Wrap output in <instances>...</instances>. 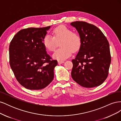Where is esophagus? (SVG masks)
<instances>
[{
  "mask_svg": "<svg viewBox=\"0 0 121 121\" xmlns=\"http://www.w3.org/2000/svg\"><path fill=\"white\" fill-rule=\"evenodd\" d=\"M64 60H58V63L59 64H63L64 63Z\"/></svg>",
  "mask_w": 121,
  "mask_h": 121,
  "instance_id": "esophagus-1",
  "label": "esophagus"
}]
</instances>
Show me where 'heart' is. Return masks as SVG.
Wrapping results in <instances>:
<instances>
[{
  "label": "heart",
  "mask_w": 121,
  "mask_h": 121,
  "mask_svg": "<svg viewBox=\"0 0 121 121\" xmlns=\"http://www.w3.org/2000/svg\"><path fill=\"white\" fill-rule=\"evenodd\" d=\"M53 36L46 35L43 43L46 49L53 52L60 43L61 48L57 49L53 54V57L58 60H65L70 56L73 52L78 50L81 46V36L78 33L73 32L72 29L64 26L55 28Z\"/></svg>",
  "instance_id": "1"
}]
</instances>
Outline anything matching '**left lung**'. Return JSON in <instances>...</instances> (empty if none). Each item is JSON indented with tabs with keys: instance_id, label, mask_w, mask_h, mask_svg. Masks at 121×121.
Returning <instances> with one entry per match:
<instances>
[{
	"instance_id": "left-lung-1",
	"label": "left lung",
	"mask_w": 121,
	"mask_h": 121,
	"mask_svg": "<svg viewBox=\"0 0 121 121\" xmlns=\"http://www.w3.org/2000/svg\"><path fill=\"white\" fill-rule=\"evenodd\" d=\"M81 36V47L72 60L73 79L86 88L98 86L107 78L111 62L108 41L95 26L85 22L71 23Z\"/></svg>"
}]
</instances>
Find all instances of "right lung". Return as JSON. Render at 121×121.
Wrapping results in <instances>:
<instances>
[{
    "label": "right lung",
    "mask_w": 121,
    "mask_h": 121,
    "mask_svg": "<svg viewBox=\"0 0 121 121\" xmlns=\"http://www.w3.org/2000/svg\"><path fill=\"white\" fill-rule=\"evenodd\" d=\"M50 26L22 29L14 36L9 48V64L19 83L26 88L40 90L52 82L57 65L43 43Z\"/></svg>",
    "instance_id": "add662e5"
}]
</instances>
